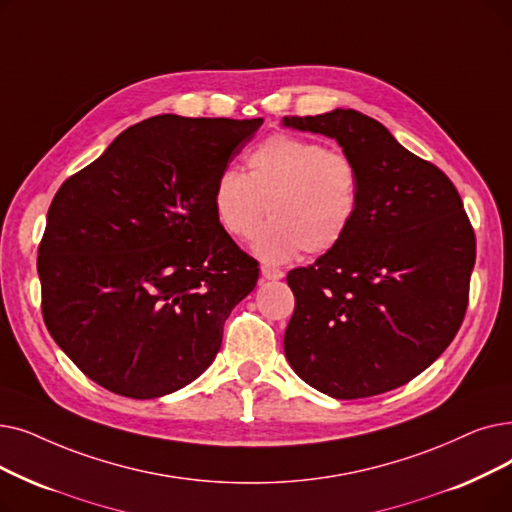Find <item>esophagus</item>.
Masks as SVG:
<instances>
[{
	"label": "esophagus",
	"mask_w": 512,
	"mask_h": 512,
	"mask_svg": "<svg viewBox=\"0 0 512 512\" xmlns=\"http://www.w3.org/2000/svg\"><path fill=\"white\" fill-rule=\"evenodd\" d=\"M261 276L265 280H280L284 276V272L280 268H276V265H270V263H263L261 265Z\"/></svg>",
	"instance_id": "obj_1"
}]
</instances>
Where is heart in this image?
<instances>
[{
    "label": "heart",
    "instance_id": "heart-1",
    "mask_svg": "<svg viewBox=\"0 0 512 512\" xmlns=\"http://www.w3.org/2000/svg\"><path fill=\"white\" fill-rule=\"evenodd\" d=\"M247 173L226 167L213 184L217 224L234 238L257 232L253 249L268 261L299 251L328 253L349 234L362 201V173L349 152L293 133H272L244 154Z\"/></svg>",
    "mask_w": 512,
    "mask_h": 512
}]
</instances>
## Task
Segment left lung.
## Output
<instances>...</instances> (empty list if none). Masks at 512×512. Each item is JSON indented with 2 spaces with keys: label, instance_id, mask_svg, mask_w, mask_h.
I'll return each mask as SVG.
<instances>
[{
  "label": "left lung",
  "instance_id": "1",
  "mask_svg": "<svg viewBox=\"0 0 512 512\" xmlns=\"http://www.w3.org/2000/svg\"><path fill=\"white\" fill-rule=\"evenodd\" d=\"M284 125L335 138L362 173L349 234L286 276V360L337 399L402 387L446 351L469 307L477 242L462 198L437 165L358 110L288 115Z\"/></svg>",
  "mask_w": 512,
  "mask_h": 512
}]
</instances>
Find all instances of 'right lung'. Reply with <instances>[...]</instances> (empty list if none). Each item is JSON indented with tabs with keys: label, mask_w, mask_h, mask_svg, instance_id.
<instances>
[{
	"label": "right lung",
	"mask_w": 512,
	"mask_h": 512,
	"mask_svg": "<svg viewBox=\"0 0 512 512\" xmlns=\"http://www.w3.org/2000/svg\"><path fill=\"white\" fill-rule=\"evenodd\" d=\"M261 119L159 115L66 180L39 242L41 314L100 387L154 399L215 360L259 263L217 224V175Z\"/></svg>",
	"instance_id": "obj_1"
}]
</instances>
